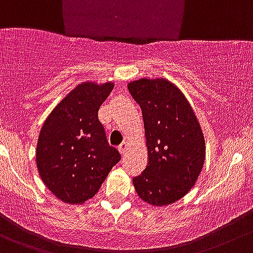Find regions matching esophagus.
<instances>
[{
  "label": "esophagus",
  "instance_id": "obj_1",
  "mask_svg": "<svg viewBox=\"0 0 253 253\" xmlns=\"http://www.w3.org/2000/svg\"><path fill=\"white\" fill-rule=\"evenodd\" d=\"M119 151L122 155H125V154H126V151H128V143H126V141H123V143L120 144Z\"/></svg>",
  "mask_w": 253,
  "mask_h": 253
}]
</instances>
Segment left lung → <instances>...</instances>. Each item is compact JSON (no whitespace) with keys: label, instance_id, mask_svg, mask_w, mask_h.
Wrapping results in <instances>:
<instances>
[{"label":"left lung","instance_id":"8db88e82","mask_svg":"<svg viewBox=\"0 0 253 253\" xmlns=\"http://www.w3.org/2000/svg\"><path fill=\"white\" fill-rule=\"evenodd\" d=\"M128 89L143 112L149 155L134 187L145 203L169 205L189 192L203 170V130L185 95L167 79L141 78Z\"/></svg>","mask_w":253,"mask_h":253}]
</instances>
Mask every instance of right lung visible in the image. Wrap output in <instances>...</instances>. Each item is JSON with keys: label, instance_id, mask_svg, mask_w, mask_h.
<instances>
[{"label": "right lung", "instance_id": "add662e5", "mask_svg": "<svg viewBox=\"0 0 253 253\" xmlns=\"http://www.w3.org/2000/svg\"><path fill=\"white\" fill-rule=\"evenodd\" d=\"M113 83L90 82L74 88L45 119L36 150L42 181L67 204L92 199L120 160L109 145L98 110Z\"/></svg>", "mask_w": 253, "mask_h": 253}]
</instances>
